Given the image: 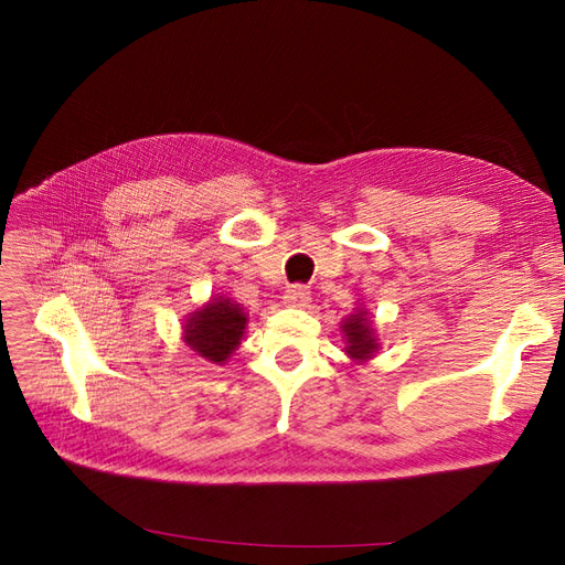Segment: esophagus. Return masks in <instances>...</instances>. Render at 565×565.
<instances>
[{"mask_svg":"<svg viewBox=\"0 0 565 565\" xmlns=\"http://www.w3.org/2000/svg\"><path fill=\"white\" fill-rule=\"evenodd\" d=\"M284 303L291 308H306L310 303V291L306 286H289L284 294Z\"/></svg>","mask_w":565,"mask_h":565,"instance_id":"1","label":"esophagus"}]
</instances>
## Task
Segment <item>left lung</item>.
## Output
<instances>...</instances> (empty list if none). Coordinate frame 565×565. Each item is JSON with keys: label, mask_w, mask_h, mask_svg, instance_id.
I'll return each mask as SVG.
<instances>
[{"label": "left lung", "mask_w": 565, "mask_h": 565, "mask_svg": "<svg viewBox=\"0 0 565 565\" xmlns=\"http://www.w3.org/2000/svg\"><path fill=\"white\" fill-rule=\"evenodd\" d=\"M340 332L344 340V354L356 366L369 364L381 350L376 322L369 316V310L362 303H354L352 313L344 316L340 322Z\"/></svg>", "instance_id": "1"}]
</instances>
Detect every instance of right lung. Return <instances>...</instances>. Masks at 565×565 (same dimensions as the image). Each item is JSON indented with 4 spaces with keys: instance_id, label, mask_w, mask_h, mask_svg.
Returning a JSON list of instances; mask_svg holds the SVG:
<instances>
[{
    "instance_id": "add662e5",
    "label": "right lung",
    "mask_w": 565,
    "mask_h": 565,
    "mask_svg": "<svg viewBox=\"0 0 565 565\" xmlns=\"http://www.w3.org/2000/svg\"><path fill=\"white\" fill-rule=\"evenodd\" d=\"M247 320L243 306L215 294L184 318L182 340L203 362L223 366L243 342Z\"/></svg>"
}]
</instances>
